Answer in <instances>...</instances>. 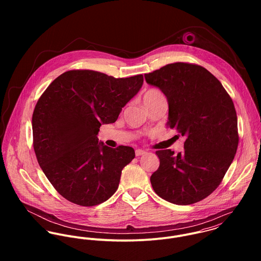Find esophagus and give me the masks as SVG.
<instances>
[{"label":"esophagus","instance_id":"34e87169","mask_svg":"<svg viewBox=\"0 0 261 261\" xmlns=\"http://www.w3.org/2000/svg\"><path fill=\"white\" fill-rule=\"evenodd\" d=\"M145 153H146V151H145V150H143V149H136V155H137V156H140V155H143V154H145Z\"/></svg>","mask_w":261,"mask_h":261}]
</instances>
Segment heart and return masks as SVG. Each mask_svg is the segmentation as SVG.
<instances>
[{
    "instance_id": "heart-1",
    "label": "heart",
    "mask_w": 261,
    "mask_h": 261,
    "mask_svg": "<svg viewBox=\"0 0 261 261\" xmlns=\"http://www.w3.org/2000/svg\"><path fill=\"white\" fill-rule=\"evenodd\" d=\"M164 94L160 91V90H156V89H149L148 90L144 96H143V100H144V103L145 105H148L150 101H152L153 99L155 98H159V97H163Z\"/></svg>"
}]
</instances>
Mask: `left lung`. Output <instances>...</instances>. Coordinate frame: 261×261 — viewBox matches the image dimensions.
<instances>
[{
  "mask_svg": "<svg viewBox=\"0 0 261 261\" xmlns=\"http://www.w3.org/2000/svg\"><path fill=\"white\" fill-rule=\"evenodd\" d=\"M145 78L167 96L168 125L186 137L177 155L171 149L155 151L160 167L150 176L152 189L173 204L197 203L220 185L235 156L239 136L233 101L221 82L198 64H167Z\"/></svg>",
  "mask_w": 261,
  "mask_h": 261,
  "instance_id": "1",
  "label": "left lung"
}]
</instances>
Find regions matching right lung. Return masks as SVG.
Masks as SVG:
<instances>
[{
  "label": "right lung",
  "mask_w": 261,
  "mask_h": 261,
  "mask_svg": "<svg viewBox=\"0 0 261 261\" xmlns=\"http://www.w3.org/2000/svg\"><path fill=\"white\" fill-rule=\"evenodd\" d=\"M143 74L126 78L88 69L68 70L38 99L32 116L38 163L55 190L79 206H95L118 188L121 171L135 158L130 147L98 143L103 123L116 121L139 92Z\"/></svg>",
  "instance_id": "add662e5"
}]
</instances>
